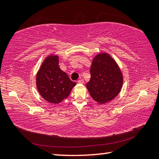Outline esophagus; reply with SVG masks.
I'll return each mask as SVG.
<instances>
[{"mask_svg":"<svg viewBox=\"0 0 159 159\" xmlns=\"http://www.w3.org/2000/svg\"><path fill=\"white\" fill-rule=\"evenodd\" d=\"M77 82H78V83H79V84H83V83H84V81H83V79H79Z\"/></svg>","mask_w":159,"mask_h":159,"instance_id":"obj_1","label":"esophagus"}]
</instances>
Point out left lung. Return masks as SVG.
<instances>
[{
    "label": "left lung",
    "instance_id": "8db88e82",
    "mask_svg": "<svg viewBox=\"0 0 159 159\" xmlns=\"http://www.w3.org/2000/svg\"><path fill=\"white\" fill-rule=\"evenodd\" d=\"M90 74L86 87L92 98L99 104L111 101L120 92L123 83L122 72L109 54L101 52L94 57Z\"/></svg>",
    "mask_w": 159,
    "mask_h": 159
}]
</instances>
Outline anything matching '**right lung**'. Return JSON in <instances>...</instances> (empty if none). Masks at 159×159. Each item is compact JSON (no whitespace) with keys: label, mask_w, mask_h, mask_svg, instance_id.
I'll list each match as a JSON object with an SVG mask.
<instances>
[{"label":"right lung","mask_w":159,"mask_h":159,"mask_svg":"<svg viewBox=\"0 0 159 159\" xmlns=\"http://www.w3.org/2000/svg\"><path fill=\"white\" fill-rule=\"evenodd\" d=\"M36 87L47 102L59 104L68 98L76 83L70 80L59 66V56L50 55L43 61L36 74Z\"/></svg>","instance_id":"obj_1"}]
</instances>
